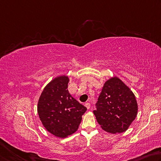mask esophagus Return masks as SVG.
Returning a JSON list of instances; mask_svg holds the SVG:
<instances>
[{"mask_svg":"<svg viewBox=\"0 0 161 161\" xmlns=\"http://www.w3.org/2000/svg\"><path fill=\"white\" fill-rule=\"evenodd\" d=\"M85 106L86 107L87 109H89L90 107H91V105H90V103H85Z\"/></svg>","mask_w":161,"mask_h":161,"instance_id":"34e87169","label":"esophagus"}]
</instances>
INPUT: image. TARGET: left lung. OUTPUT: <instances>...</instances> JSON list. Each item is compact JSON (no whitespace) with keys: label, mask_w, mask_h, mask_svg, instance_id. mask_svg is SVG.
Returning <instances> with one entry per match:
<instances>
[{"label":"left lung","mask_w":161,"mask_h":161,"mask_svg":"<svg viewBox=\"0 0 161 161\" xmlns=\"http://www.w3.org/2000/svg\"><path fill=\"white\" fill-rule=\"evenodd\" d=\"M93 111L101 128L110 134L122 133L129 129L138 112L134 92L117 76L108 79Z\"/></svg>","instance_id":"obj_1"}]
</instances>
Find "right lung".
Returning a JSON list of instances; mask_svg holds the SVG:
<instances>
[{
	"instance_id": "obj_1",
	"label": "right lung",
	"mask_w": 161,
	"mask_h": 161,
	"mask_svg": "<svg viewBox=\"0 0 161 161\" xmlns=\"http://www.w3.org/2000/svg\"><path fill=\"white\" fill-rule=\"evenodd\" d=\"M69 78L56 77L44 87L39 98L37 112L42 125L50 134L66 138L78 130L87 108L68 91Z\"/></svg>"
}]
</instances>
